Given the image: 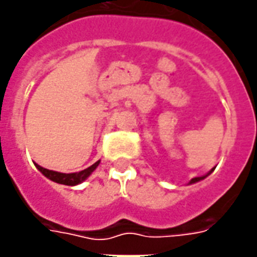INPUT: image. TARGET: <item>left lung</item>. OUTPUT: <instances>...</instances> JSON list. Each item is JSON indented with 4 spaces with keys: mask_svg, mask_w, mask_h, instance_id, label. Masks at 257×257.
<instances>
[{
    "mask_svg": "<svg viewBox=\"0 0 257 257\" xmlns=\"http://www.w3.org/2000/svg\"><path fill=\"white\" fill-rule=\"evenodd\" d=\"M212 171H213V168H212V170H211V171H209V173L206 174V175H204V177H195V178H192V180L189 181V184H195V182H198V181L204 180V178H206V177H208V175H209V174L212 173Z\"/></svg>",
    "mask_w": 257,
    "mask_h": 257,
    "instance_id": "8db88e82",
    "label": "left lung"
}]
</instances>
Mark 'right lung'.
Masks as SVG:
<instances>
[{
  "label": "right lung",
  "instance_id": "1",
  "mask_svg": "<svg viewBox=\"0 0 257 257\" xmlns=\"http://www.w3.org/2000/svg\"><path fill=\"white\" fill-rule=\"evenodd\" d=\"M100 164V161H96L94 164L90 165L89 168H86L83 171H79V173H72V174H63V173H58V171H52V170H46L44 167L41 165H36V168L44 174L46 178H49L53 182H58V184H63V185H77L80 182H83L90 174L97 168V165Z\"/></svg>",
  "mask_w": 257,
  "mask_h": 257
}]
</instances>
